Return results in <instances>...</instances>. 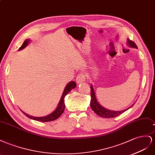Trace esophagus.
Listing matches in <instances>:
<instances>
[{"mask_svg":"<svg viewBox=\"0 0 155 155\" xmlns=\"http://www.w3.org/2000/svg\"><path fill=\"white\" fill-rule=\"evenodd\" d=\"M76 81H77V84H81V83L85 82L86 81V75L82 73H80L77 76V77L76 78Z\"/></svg>","mask_w":155,"mask_h":155,"instance_id":"esophagus-1","label":"esophagus"}]
</instances>
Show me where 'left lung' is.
<instances>
[{"label": "left lung", "mask_w": 155, "mask_h": 155, "mask_svg": "<svg viewBox=\"0 0 155 155\" xmlns=\"http://www.w3.org/2000/svg\"><path fill=\"white\" fill-rule=\"evenodd\" d=\"M127 45L130 47L138 48L136 44L132 41L130 40L129 39H127ZM90 89H91V102H90L91 108L93 110H94L95 113H96L98 116L101 117H105V118H111V117H117L119 116V115H120L122 113L125 112L126 110L129 109L130 107H132V106H133V104H132L130 107L128 108L127 109H125V110H121V111H112V110H108L107 108L103 107L102 106L98 103V101H97L96 98V95L95 94L94 87H93L92 85L90 86Z\"/></svg>", "instance_id": "1"}]
</instances>
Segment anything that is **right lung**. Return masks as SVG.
Masks as SVG:
<instances>
[{"mask_svg": "<svg viewBox=\"0 0 155 155\" xmlns=\"http://www.w3.org/2000/svg\"><path fill=\"white\" fill-rule=\"evenodd\" d=\"M29 41H30V40L28 39H26V40L24 41L23 45H22V46L19 48V50L20 51V50L23 49L24 48H25L26 46L28 45V44L29 43ZM76 86H77L76 83H75L74 81H71L70 82H69L67 86H65V89L64 90V92L62 94V95H61V97L60 101L58 103V107H57V108H56V110L54 112H52L50 114H48V116L38 117H33V116H29V115L25 114L23 112V113L25 115L26 117H29L30 119H34V120H36V121H39L41 122H48V121H52L56 120V119H58L61 116V115L63 114V112L64 111V109H65L64 97H65V96L67 95L72 89H73V88H74V87H76Z\"/></svg>", "mask_w": 155, "mask_h": 155, "instance_id": "add662e5", "label": "right lung"}]
</instances>
